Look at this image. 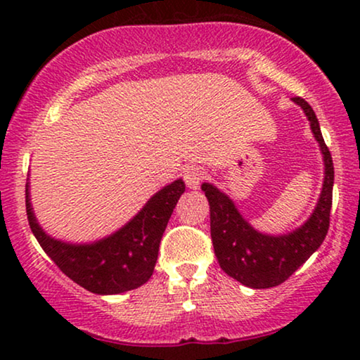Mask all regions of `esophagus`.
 I'll list each match as a JSON object with an SVG mask.
<instances>
[{"label":"esophagus","mask_w":360,"mask_h":360,"mask_svg":"<svg viewBox=\"0 0 360 360\" xmlns=\"http://www.w3.org/2000/svg\"><path fill=\"white\" fill-rule=\"evenodd\" d=\"M205 179V172L201 167H196V165H191V167H186L184 170V180L188 188L191 190H196L200 186L201 181Z\"/></svg>","instance_id":"1"}]
</instances>
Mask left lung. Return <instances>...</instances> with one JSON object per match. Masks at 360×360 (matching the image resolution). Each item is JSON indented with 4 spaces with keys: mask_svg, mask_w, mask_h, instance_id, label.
I'll return each instance as SVG.
<instances>
[{
    "mask_svg": "<svg viewBox=\"0 0 360 360\" xmlns=\"http://www.w3.org/2000/svg\"><path fill=\"white\" fill-rule=\"evenodd\" d=\"M292 100L307 115L324 160L323 190L307 223L288 234H262L243 218L228 195L211 184L201 185L210 201L211 239L216 259L229 277L250 288H270L283 283L323 244L329 229L334 184L331 152L324 144L313 108L300 96Z\"/></svg>",
    "mask_w": 360,
    "mask_h": 360,
    "instance_id": "8db88e82",
    "label": "left lung"
}]
</instances>
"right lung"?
Listing matches in <instances>:
<instances>
[{
	"mask_svg": "<svg viewBox=\"0 0 360 360\" xmlns=\"http://www.w3.org/2000/svg\"><path fill=\"white\" fill-rule=\"evenodd\" d=\"M184 191V180L172 181L157 191L120 231L91 244L63 243L44 233L34 216L29 181L26 184V213L32 234L44 252L68 278L91 293L117 295L141 287L150 278L162 234Z\"/></svg>",
	"mask_w": 360,
	"mask_h": 360,
	"instance_id": "right-lung-1",
	"label": "right lung"
}]
</instances>
